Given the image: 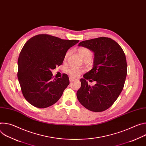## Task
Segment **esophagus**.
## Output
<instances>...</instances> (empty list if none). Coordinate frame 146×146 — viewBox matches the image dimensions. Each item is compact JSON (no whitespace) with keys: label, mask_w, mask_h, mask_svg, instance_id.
I'll use <instances>...</instances> for the list:
<instances>
[{"label":"esophagus","mask_w":146,"mask_h":146,"mask_svg":"<svg viewBox=\"0 0 146 146\" xmlns=\"http://www.w3.org/2000/svg\"><path fill=\"white\" fill-rule=\"evenodd\" d=\"M75 80H76V78H74V77H73L72 76H69V80H70V82H72V81H74Z\"/></svg>","instance_id":"1"}]
</instances>
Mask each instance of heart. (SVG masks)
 <instances>
[{"label":"heart","instance_id":"1","mask_svg":"<svg viewBox=\"0 0 146 146\" xmlns=\"http://www.w3.org/2000/svg\"><path fill=\"white\" fill-rule=\"evenodd\" d=\"M78 53H79L80 55L81 56V57L84 60L86 59H87V58L91 59L92 53H91V51L87 48H84V47L80 48L78 49ZM70 54V51H68L65 55V59L68 58ZM67 72L69 74H70V75L74 76V77H77V76H80L82 73V70L81 69H80L75 66H70L67 69Z\"/></svg>","mask_w":146,"mask_h":146}]
</instances>
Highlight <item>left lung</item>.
I'll return each mask as SVG.
<instances>
[{
    "label": "left lung",
    "mask_w": 146,
    "mask_h": 146,
    "mask_svg": "<svg viewBox=\"0 0 146 146\" xmlns=\"http://www.w3.org/2000/svg\"><path fill=\"white\" fill-rule=\"evenodd\" d=\"M78 46L92 51L94 58L92 69L80 79L77 99L90 111H103L113 105L123 88L127 74L125 55L117 42L105 37L82 41ZM88 79L96 84L91 87Z\"/></svg>",
    "instance_id": "8db88e82"
}]
</instances>
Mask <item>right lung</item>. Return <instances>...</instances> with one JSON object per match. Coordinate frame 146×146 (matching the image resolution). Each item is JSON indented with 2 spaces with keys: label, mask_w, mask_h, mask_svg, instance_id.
<instances>
[{
  "label": "right lung",
  "mask_w": 146,
  "mask_h": 146,
  "mask_svg": "<svg viewBox=\"0 0 146 146\" xmlns=\"http://www.w3.org/2000/svg\"><path fill=\"white\" fill-rule=\"evenodd\" d=\"M79 40L38 35L25 44L18 60V78L25 99L37 108L55 104L69 84V77L52 79L51 70L61 65L68 50Z\"/></svg>",
  "instance_id": "obj_1"
}]
</instances>
